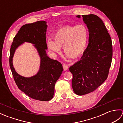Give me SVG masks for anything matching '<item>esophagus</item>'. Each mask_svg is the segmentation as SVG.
<instances>
[{
  "instance_id": "obj_1",
  "label": "esophagus",
  "mask_w": 123,
  "mask_h": 123,
  "mask_svg": "<svg viewBox=\"0 0 123 123\" xmlns=\"http://www.w3.org/2000/svg\"><path fill=\"white\" fill-rule=\"evenodd\" d=\"M63 68L64 71H66V70H67L69 68V67H68L67 65L65 63H63Z\"/></svg>"
}]
</instances>
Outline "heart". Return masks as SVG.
Instances as JSON below:
<instances>
[{"label":"heart","mask_w":123,"mask_h":123,"mask_svg":"<svg viewBox=\"0 0 123 123\" xmlns=\"http://www.w3.org/2000/svg\"><path fill=\"white\" fill-rule=\"evenodd\" d=\"M88 37V30L85 25L66 26L55 32L53 39L49 38L46 45L54 54L60 53L61 47L63 46L64 54L72 59H76L84 52Z\"/></svg>","instance_id":"heart-1"}]
</instances>
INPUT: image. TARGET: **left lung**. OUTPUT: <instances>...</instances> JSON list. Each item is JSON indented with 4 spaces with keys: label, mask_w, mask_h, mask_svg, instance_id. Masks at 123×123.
Listing matches in <instances>:
<instances>
[{
    "label": "left lung",
    "mask_w": 123,
    "mask_h": 123,
    "mask_svg": "<svg viewBox=\"0 0 123 123\" xmlns=\"http://www.w3.org/2000/svg\"><path fill=\"white\" fill-rule=\"evenodd\" d=\"M82 16L89 30V44L81 60L69 68L73 90L79 96L92 92L107 79L113 56L112 41L103 20L93 14Z\"/></svg>",
    "instance_id": "1"
}]
</instances>
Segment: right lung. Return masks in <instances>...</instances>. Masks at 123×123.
<instances>
[{"mask_svg": "<svg viewBox=\"0 0 123 123\" xmlns=\"http://www.w3.org/2000/svg\"><path fill=\"white\" fill-rule=\"evenodd\" d=\"M46 28V22L44 20L23 25L14 37L10 49L9 66L16 84L30 97L40 101H49L53 97L55 84L63 70L61 63L47 56ZM24 41L35 45L41 58L38 74L30 78L18 75L12 64L15 49Z\"/></svg>", "mask_w": 123, "mask_h": 123, "instance_id": "right-lung-1", "label": "right lung"}]
</instances>
